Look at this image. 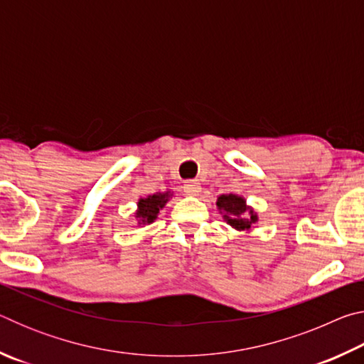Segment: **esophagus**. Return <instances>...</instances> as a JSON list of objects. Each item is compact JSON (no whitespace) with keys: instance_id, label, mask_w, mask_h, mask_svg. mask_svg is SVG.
I'll list each match as a JSON object with an SVG mask.
<instances>
[{"instance_id":"esophagus-1","label":"esophagus","mask_w":364,"mask_h":364,"mask_svg":"<svg viewBox=\"0 0 364 364\" xmlns=\"http://www.w3.org/2000/svg\"><path fill=\"white\" fill-rule=\"evenodd\" d=\"M200 191L202 188L199 181H186V184H184V193L188 196H199Z\"/></svg>"}]
</instances>
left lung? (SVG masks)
I'll return each mask as SVG.
<instances>
[{
	"label": "left lung",
	"mask_w": 364,
	"mask_h": 364,
	"mask_svg": "<svg viewBox=\"0 0 364 364\" xmlns=\"http://www.w3.org/2000/svg\"><path fill=\"white\" fill-rule=\"evenodd\" d=\"M217 208L221 217L232 230L249 234L258 221L254 207L247 205L245 197L239 194H221L217 199Z\"/></svg>",
	"instance_id": "left-lung-1"
}]
</instances>
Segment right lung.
I'll return each instance as SVG.
<instances>
[{"instance_id":"add662e5","label":"right lung","mask_w":364,"mask_h":364,"mask_svg":"<svg viewBox=\"0 0 364 364\" xmlns=\"http://www.w3.org/2000/svg\"><path fill=\"white\" fill-rule=\"evenodd\" d=\"M173 197L171 191H164V193L149 194L146 197H141L136 202V212H134V218L138 221V226L151 225L157 220L159 212L167 205V202Z\"/></svg>"}]
</instances>
